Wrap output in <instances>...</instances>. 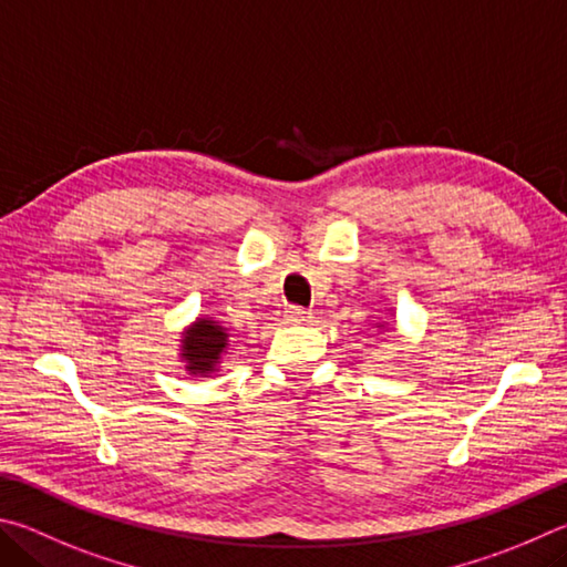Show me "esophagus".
I'll use <instances>...</instances> for the list:
<instances>
[{"mask_svg":"<svg viewBox=\"0 0 567 567\" xmlns=\"http://www.w3.org/2000/svg\"><path fill=\"white\" fill-rule=\"evenodd\" d=\"M284 319H286V323H306V321H311V313L299 309V306H289V309L284 311Z\"/></svg>","mask_w":567,"mask_h":567,"instance_id":"1","label":"esophagus"}]
</instances>
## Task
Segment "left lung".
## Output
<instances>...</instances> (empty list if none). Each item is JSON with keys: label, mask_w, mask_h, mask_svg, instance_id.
I'll use <instances>...</instances> for the list:
<instances>
[{"label": "left lung", "mask_w": 567, "mask_h": 567, "mask_svg": "<svg viewBox=\"0 0 567 567\" xmlns=\"http://www.w3.org/2000/svg\"><path fill=\"white\" fill-rule=\"evenodd\" d=\"M375 329H379L381 333H383V331H391V329H389V326H385V323H375Z\"/></svg>", "instance_id": "left-lung-1"}]
</instances>
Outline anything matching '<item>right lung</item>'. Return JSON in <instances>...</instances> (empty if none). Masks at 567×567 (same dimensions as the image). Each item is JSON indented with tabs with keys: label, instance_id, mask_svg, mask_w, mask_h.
<instances>
[{
	"label": "right lung",
	"instance_id": "right-lung-1",
	"mask_svg": "<svg viewBox=\"0 0 567 567\" xmlns=\"http://www.w3.org/2000/svg\"><path fill=\"white\" fill-rule=\"evenodd\" d=\"M228 336L231 333L214 316H196L178 339V361L184 363V371L194 379L214 375L221 369V359L228 351Z\"/></svg>",
	"mask_w": 567,
	"mask_h": 567
}]
</instances>
